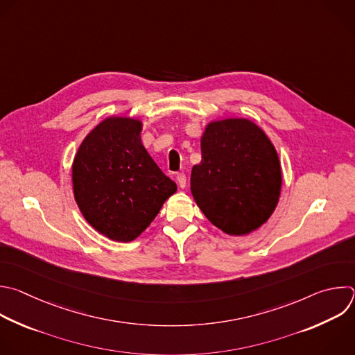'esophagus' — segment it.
<instances>
[{"instance_id": "1", "label": "esophagus", "mask_w": 355, "mask_h": 355, "mask_svg": "<svg viewBox=\"0 0 355 355\" xmlns=\"http://www.w3.org/2000/svg\"><path fill=\"white\" fill-rule=\"evenodd\" d=\"M175 178H177V181H178V185H180L181 188H184V187L187 185V175H185L184 173H177Z\"/></svg>"}]
</instances>
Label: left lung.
<instances>
[{
    "mask_svg": "<svg viewBox=\"0 0 355 355\" xmlns=\"http://www.w3.org/2000/svg\"><path fill=\"white\" fill-rule=\"evenodd\" d=\"M192 167L191 192L211 224L231 235L261 227L273 213L282 168L265 132L243 118L210 123Z\"/></svg>",
    "mask_w": 355,
    "mask_h": 355,
    "instance_id": "left-lung-1",
    "label": "left lung"
}]
</instances>
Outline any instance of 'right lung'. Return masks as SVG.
Segmentation results:
<instances>
[{
    "label": "right lung",
    "instance_id": "add662e5",
    "mask_svg": "<svg viewBox=\"0 0 355 355\" xmlns=\"http://www.w3.org/2000/svg\"><path fill=\"white\" fill-rule=\"evenodd\" d=\"M141 130L132 118H107L85 138L72 164L82 214L114 241L135 240L177 191L144 148Z\"/></svg>",
    "mask_w": 355,
    "mask_h": 355
}]
</instances>
